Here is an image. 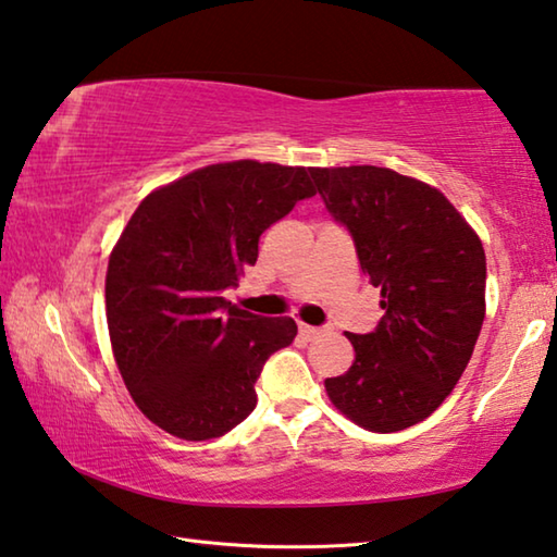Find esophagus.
<instances>
[{"label":"esophagus","instance_id":"obj_1","mask_svg":"<svg viewBox=\"0 0 557 557\" xmlns=\"http://www.w3.org/2000/svg\"><path fill=\"white\" fill-rule=\"evenodd\" d=\"M322 332H325L322 327H312V325H305V322H300V335H302V337H307V339L320 337Z\"/></svg>","mask_w":557,"mask_h":557}]
</instances>
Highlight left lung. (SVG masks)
<instances>
[{
  "label": "left lung",
  "instance_id": "1",
  "mask_svg": "<svg viewBox=\"0 0 557 557\" xmlns=\"http://www.w3.org/2000/svg\"><path fill=\"white\" fill-rule=\"evenodd\" d=\"M332 218L350 230L385 314L345 332L355 360L327 377L355 425L397 433L430 418L458 385L485 320V250L437 187L375 164L310 168Z\"/></svg>",
  "mask_w": 557,
  "mask_h": 557
}]
</instances>
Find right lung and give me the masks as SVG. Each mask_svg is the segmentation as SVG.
Here are the masks:
<instances>
[{
    "mask_svg": "<svg viewBox=\"0 0 557 557\" xmlns=\"http://www.w3.org/2000/svg\"><path fill=\"white\" fill-rule=\"evenodd\" d=\"M314 193L307 168L207 164L149 193L122 230L107 264V327L132 400L164 433L212 440L255 410V380L297 325L222 293L257 262L262 232Z\"/></svg>",
    "mask_w": 557,
    "mask_h": 557,
    "instance_id": "right-lung-1",
    "label": "right lung"
}]
</instances>
